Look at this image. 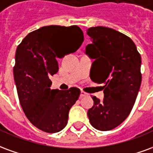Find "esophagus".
I'll list each match as a JSON object with an SVG mask.
<instances>
[{
    "instance_id": "34e87169",
    "label": "esophagus",
    "mask_w": 153,
    "mask_h": 153,
    "mask_svg": "<svg viewBox=\"0 0 153 153\" xmlns=\"http://www.w3.org/2000/svg\"><path fill=\"white\" fill-rule=\"evenodd\" d=\"M87 95H88V94L86 93V92H85V91H83V90H81V94H80V98H83V97L87 96Z\"/></svg>"
}]
</instances>
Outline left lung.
Returning <instances> with one entry per match:
<instances>
[{"mask_svg": "<svg viewBox=\"0 0 153 153\" xmlns=\"http://www.w3.org/2000/svg\"><path fill=\"white\" fill-rule=\"evenodd\" d=\"M92 43L86 53L94 59L91 80L102 86L104 98L92 96L87 114L91 126L107 131L123 122L133 108L141 81V56L135 44L123 33L106 27L86 30Z\"/></svg>", "mask_w": 153, "mask_h": 153, "instance_id": "8db88e82", "label": "left lung"}]
</instances>
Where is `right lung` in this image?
I'll use <instances>...</instances> for the list:
<instances>
[{
  "instance_id": "1",
  "label": "right lung",
  "mask_w": 153,
  "mask_h": 153,
  "mask_svg": "<svg viewBox=\"0 0 153 153\" xmlns=\"http://www.w3.org/2000/svg\"><path fill=\"white\" fill-rule=\"evenodd\" d=\"M83 41L76 25H51L30 32L18 45L14 77L19 100L27 118L42 131L56 133L67 126L81 90H51L50 77L59 70L57 58L76 52ZM63 50L68 52L61 56Z\"/></svg>"
}]
</instances>
